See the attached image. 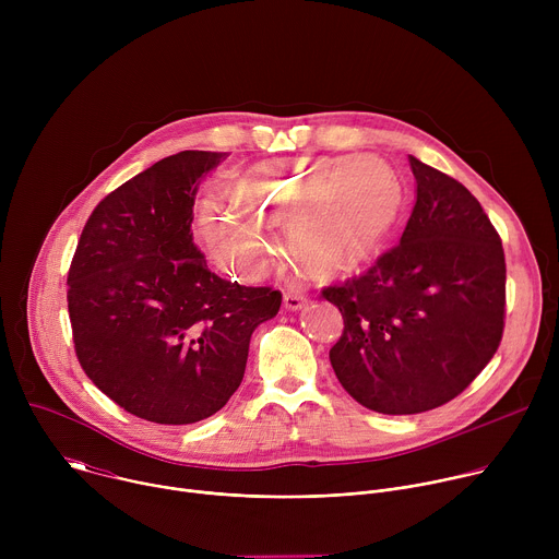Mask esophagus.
<instances>
[{"mask_svg": "<svg viewBox=\"0 0 559 559\" xmlns=\"http://www.w3.org/2000/svg\"><path fill=\"white\" fill-rule=\"evenodd\" d=\"M305 302H307V298H305L302 294H298V292H287V294L283 296V305H285V309H289V311L302 309Z\"/></svg>", "mask_w": 559, "mask_h": 559, "instance_id": "esophagus-1", "label": "esophagus"}]
</instances>
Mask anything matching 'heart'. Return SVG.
Instances as JSON below:
<instances>
[{"label": "heart", "instance_id": "b5f03b06", "mask_svg": "<svg viewBox=\"0 0 559 559\" xmlns=\"http://www.w3.org/2000/svg\"><path fill=\"white\" fill-rule=\"evenodd\" d=\"M231 194L201 203L194 229L210 257L243 278L265 272L267 227L283 223L289 254L311 276L352 274L384 250L405 199L376 154L272 158L234 175Z\"/></svg>", "mask_w": 559, "mask_h": 559}]
</instances>
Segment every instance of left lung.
<instances>
[{
  "label": "left lung",
  "mask_w": 559,
  "mask_h": 559,
  "mask_svg": "<svg viewBox=\"0 0 559 559\" xmlns=\"http://www.w3.org/2000/svg\"><path fill=\"white\" fill-rule=\"evenodd\" d=\"M416 205L401 243L323 296L345 332L330 360L362 407L407 416L464 391L498 352L507 265L498 231L455 179L409 156Z\"/></svg>",
  "instance_id": "8db88e82"
}]
</instances>
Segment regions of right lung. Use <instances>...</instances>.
Wrapping results in <instances>:
<instances>
[{"label":"right lung","mask_w":559,"mask_h":559,"mask_svg":"<svg viewBox=\"0 0 559 559\" xmlns=\"http://www.w3.org/2000/svg\"><path fill=\"white\" fill-rule=\"evenodd\" d=\"M225 156L186 150L119 186L91 214L68 272L79 362L147 423L216 414L243 380L254 330L281 307V292L210 272L192 241L199 181Z\"/></svg>","instance_id":"right-lung-1"}]
</instances>
